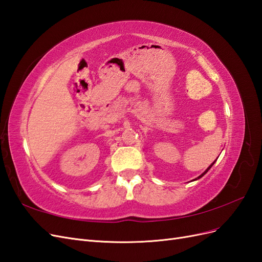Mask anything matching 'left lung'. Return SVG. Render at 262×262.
<instances>
[{"label": "left lung", "instance_id": "left-lung-1", "mask_svg": "<svg viewBox=\"0 0 262 262\" xmlns=\"http://www.w3.org/2000/svg\"><path fill=\"white\" fill-rule=\"evenodd\" d=\"M215 162H216V161H214V162H213V163H212V164H211V165H210V166H209V167H208V168H207V169H205V170H204V171H203V172H202V173H201V175H200V176H199V177H198V178H195V179H193V180H198V179H200V178H201V177H203V176H204V175H205V173H207V172H208V171H209V170H210V168H211V167H212V166H213V165H214V163H215Z\"/></svg>", "mask_w": 262, "mask_h": 262}]
</instances>
